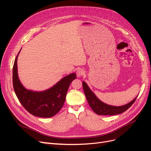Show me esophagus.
<instances>
[{"instance_id":"1","label":"esophagus","mask_w":151,"mask_h":151,"mask_svg":"<svg viewBox=\"0 0 151 151\" xmlns=\"http://www.w3.org/2000/svg\"><path fill=\"white\" fill-rule=\"evenodd\" d=\"M76 74L77 77H81L85 74V72L83 69H82V68H79V69H77L76 71Z\"/></svg>"}]
</instances>
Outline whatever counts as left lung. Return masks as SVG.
Segmentation results:
<instances>
[{
  "label": "left lung",
  "instance_id": "left-lung-1",
  "mask_svg": "<svg viewBox=\"0 0 151 151\" xmlns=\"http://www.w3.org/2000/svg\"><path fill=\"white\" fill-rule=\"evenodd\" d=\"M83 86L87 101H88L90 107L92 108L95 113L99 115H115L122 113L127 110L134 104L137 97L138 96L137 95L130 103L123 105V106H111V105L107 104L99 100L84 81L83 82Z\"/></svg>",
  "mask_w": 151,
  "mask_h": 151
}]
</instances>
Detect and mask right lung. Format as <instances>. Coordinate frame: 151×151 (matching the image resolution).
Returning a JSON list of instances; mask_svg holds the SVG:
<instances>
[{"instance_id": "1", "label": "right lung", "mask_w": 151, "mask_h": 151, "mask_svg": "<svg viewBox=\"0 0 151 151\" xmlns=\"http://www.w3.org/2000/svg\"><path fill=\"white\" fill-rule=\"evenodd\" d=\"M20 51L15 59L12 72V83L16 96L31 115L42 118L52 117L63 106L68 87L72 81L76 78V73L63 77L47 90L34 91L27 89L21 84L17 74V60Z\"/></svg>"}]
</instances>
